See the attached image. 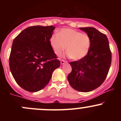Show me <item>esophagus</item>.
<instances>
[{
    "mask_svg": "<svg viewBox=\"0 0 121 121\" xmlns=\"http://www.w3.org/2000/svg\"><path fill=\"white\" fill-rule=\"evenodd\" d=\"M67 63V61H66L65 60H62L61 61V65H63V64H64L65 63Z\"/></svg>",
    "mask_w": 121,
    "mask_h": 121,
    "instance_id": "1",
    "label": "esophagus"
}]
</instances>
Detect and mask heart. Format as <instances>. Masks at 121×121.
<instances>
[{
    "instance_id": "heart-1",
    "label": "heart",
    "mask_w": 121,
    "mask_h": 121,
    "mask_svg": "<svg viewBox=\"0 0 121 121\" xmlns=\"http://www.w3.org/2000/svg\"><path fill=\"white\" fill-rule=\"evenodd\" d=\"M50 43L57 56H60L65 51L68 57L79 60L86 57L90 52L91 39L86 34L70 29H63L59 33L53 35Z\"/></svg>"
}]
</instances>
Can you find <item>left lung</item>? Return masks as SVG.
I'll use <instances>...</instances> for the list:
<instances>
[{
  "mask_svg": "<svg viewBox=\"0 0 121 121\" xmlns=\"http://www.w3.org/2000/svg\"><path fill=\"white\" fill-rule=\"evenodd\" d=\"M91 39L87 56L70 62L72 71L68 74L71 86L80 92H90L99 86L105 80L111 64V52L107 37L94 27H80Z\"/></svg>",
  "mask_w": 121,
  "mask_h": 121,
  "instance_id": "1",
  "label": "left lung"
}]
</instances>
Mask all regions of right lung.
Returning a JSON list of instances; mask_svg holds the SVG:
<instances>
[{"label":"right lung","instance_id":"1","mask_svg":"<svg viewBox=\"0 0 121 121\" xmlns=\"http://www.w3.org/2000/svg\"><path fill=\"white\" fill-rule=\"evenodd\" d=\"M54 29L53 26L29 27L13 40L10 69L18 85L26 91L43 89L60 65L50 43Z\"/></svg>","mask_w":121,"mask_h":121}]
</instances>
